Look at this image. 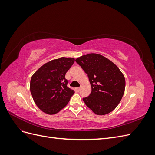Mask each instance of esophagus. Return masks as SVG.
Returning <instances> with one entry per match:
<instances>
[{
	"instance_id": "1",
	"label": "esophagus",
	"mask_w": 155,
	"mask_h": 155,
	"mask_svg": "<svg viewBox=\"0 0 155 155\" xmlns=\"http://www.w3.org/2000/svg\"><path fill=\"white\" fill-rule=\"evenodd\" d=\"M76 90L78 92H79V91H80V90H81V88H79V87L76 88Z\"/></svg>"
}]
</instances>
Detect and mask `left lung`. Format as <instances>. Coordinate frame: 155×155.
<instances>
[{
	"instance_id": "1",
	"label": "left lung",
	"mask_w": 155,
	"mask_h": 155,
	"mask_svg": "<svg viewBox=\"0 0 155 155\" xmlns=\"http://www.w3.org/2000/svg\"><path fill=\"white\" fill-rule=\"evenodd\" d=\"M87 74L92 91L84 97L85 105L97 115H105L118 106L125 92V79L119 68L98 54H88L76 59Z\"/></svg>"
}]
</instances>
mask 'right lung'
<instances>
[{"instance_id":"right-lung-1","label":"right lung","mask_w":155,"mask_h":155,"mask_svg":"<svg viewBox=\"0 0 155 155\" xmlns=\"http://www.w3.org/2000/svg\"><path fill=\"white\" fill-rule=\"evenodd\" d=\"M74 58L62 57L44 64L33 74L30 89L35 104L50 115L65 107L74 91L68 88L65 74L74 63Z\"/></svg>"}]
</instances>
